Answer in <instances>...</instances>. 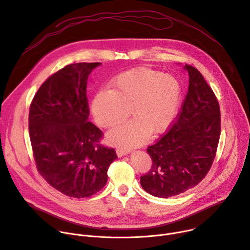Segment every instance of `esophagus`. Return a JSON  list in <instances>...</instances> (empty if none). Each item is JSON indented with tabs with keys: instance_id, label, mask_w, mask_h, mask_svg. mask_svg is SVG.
<instances>
[{
	"instance_id": "esophagus-1",
	"label": "esophagus",
	"mask_w": 250,
	"mask_h": 250,
	"mask_svg": "<svg viewBox=\"0 0 250 250\" xmlns=\"http://www.w3.org/2000/svg\"><path fill=\"white\" fill-rule=\"evenodd\" d=\"M127 149L126 148H124V147H117V154L119 157L123 156V155H125L127 153Z\"/></svg>"
}]
</instances>
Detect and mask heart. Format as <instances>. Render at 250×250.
I'll list each match as a JSON object with an SVG mask.
<instances>
[{
	"label": "heart",
	"instance_id": "b5f03b06",
	"mask_svg": "<svg viewBox=\"0 0 250 250\" xmlns=\"http://www.w3.org/2000/svg\"><path fill=\"white\" fill-rule=\"evenodd\" d=\"M110 90H101L93 100L96 123L104 128L123 123L131 112L134 120L110 131L111 144L132 146L143 143L147 132H164L173 121L179 104L181 88L170 75L138 67L113 79Z\"/></svg>",
	"mask_w": 250,
	"mask_h": 250
}]
</instances>
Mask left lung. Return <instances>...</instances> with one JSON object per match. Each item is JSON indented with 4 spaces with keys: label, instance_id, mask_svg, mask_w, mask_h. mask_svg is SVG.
Wrapping results in <instances>:
<instances>
[{
    "label": "left lung",
    "instance_id": "8db88e82",
    "mask_svg": "<svg viewBox=\"0 0 250 250\" xmlns=\"http://www.w3.org/2000/svg\"><path fill=\"white\" fill-rule=\"evenodd\" d=\"M189 84L176 120L155 144L147 146L151 167L141 176L143 188L167 198L183 193L206 177L220 137V108L200 72L186 64Z\"/></svg>",
    "mask_w": 250,
    "mask_h": 250
}]
</instances>
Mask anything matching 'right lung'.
I'll list each match as a JSON object with an SVG mask.
<instances>
[{"label": "right lung", "instance_id": "add662e5", "mask_svg": "<svg viewBox=\"0 0 250 250\" xmlns=\"http://www.w3.org/2000/svg\"><path fill=\"white\" fill-rule=\"evenodd\" d=\"M101 62L63 66L44 81L29 111V133L39 173L62 194L83 198L107 181L115 148L103 146V131L87 121L88 75Z\"/></svg>", "mask_w": 250, "mask_h": 250}]
</instances>
